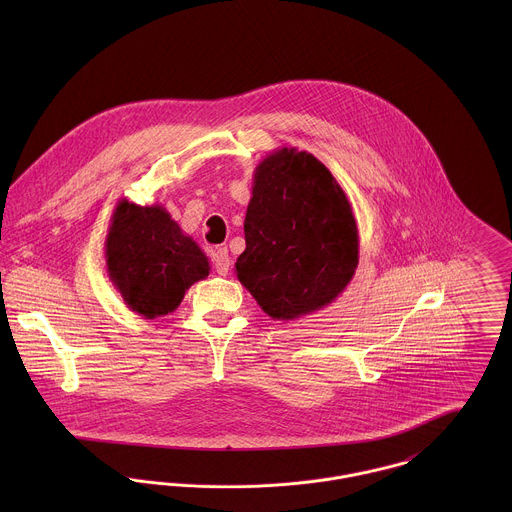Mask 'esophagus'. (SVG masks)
<instances>
[{
  "label": "esophagus",
  "mask_w": 512,
  "mask_h": 512,
  "mask_svg": "<svg viewBox=\"0 0 512 512\" xmlns=\"http://www.w3.org/2000/svg\"><path fill=\"white\" fill-rule=\"evenodd\" d=\"M213 262H215V270L219 276H226L228 270H230V258H228V250L226 246H219L215 252H213Z\"/></svg>",
  "instance_id": "esophagus-1"
}]
</instances>
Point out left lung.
<instances>
[{"label":"left lung","instance_id":"left-lung-1","mask_svg":"<svg viewBox=\"0 0 512 512\" xmlns=\"http://www.w3.org/2000/svg\"><path fill=\"white\" fill-rule=\"evenodd\" d=\"M244 238L236 278L276 321L327 307L359 266V230L345 191L297 147H278L256 165Z\"/></svg>","mask_w":512,"mask_h":512}]
</instances>
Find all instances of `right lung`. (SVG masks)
I'll list each match as a JSON object with an SVG mask.
<instances>
[{"label":"right lung","instance_id":"1","mask_svg":"<svg viewBox=\"0 0 512 512\" xmlns=\"http://www.w3.org/2000/svg\"><path fill=\"white\" fill-rule=\"evenodd\" d=\"M106 272L124 303L146 319L173 313L185 292L209 276L199 244L161 205L118 201L104 242Z\"/></svg>","mask_w":512,"mask_h":512}]
</instances>
